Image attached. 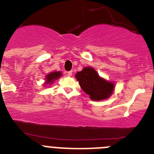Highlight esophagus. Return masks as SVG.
Returning <instances> with one entry per match:
<instances>
[{
	"mask_svg": "<svg viewBox=\"0 0 154 154\" xmlns=\"http://www.w3.org/2000/svg\"><path fill=\"white\" fill-rule=\"evenodd\" d=\"M67 75L68 76H72V71H70V72H67Z\"/></svg>",
	"mask_w": 154,
	"mask_h": 154,
	"instance_id": "1",
	"label": "esophagus"
}]
</instances>
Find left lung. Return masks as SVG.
I'll return each instance as SVG.
<instances>
[{
	"label": "left lung",
	"instance_id": "8db88e82",
	"mask_svg": "<svg viewBox=\"0 0 154 154\" xmlns=\"http://www.w3.org/2000/svg\"><path fill=\"white\" fill-rule=\"evenodd\" d=\"M75 78L82 89L94 101L108 99L115 87L112 82L101 78L92 67L84 68L81 72L76 73Z\"/></svg>",
	"mask_w": 154,
	"mask_h": 154
}]
</instances>
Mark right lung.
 I'll return each instance as SVG.
<instances>
[{"mask_svg": "<svg viewBox=\"0 0 154 154\" xmlns=\"http://www.w3.org/2000/svg\"><path fill=\"white\" fill-rule=\"evenodd\" d=\"M61 76H62V72H51L50 74L46 75V80L45 85H46V84L47 85H48V84L51 85V83H53V82L55 81V79H58V78H60Z\"/></svg>", "mask_w": 154, "mask_h": 154, "instance_id": "add662e5", "label": "right lung"}]
</instances>
